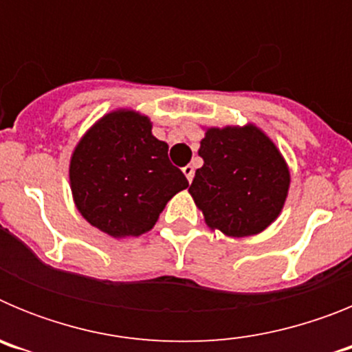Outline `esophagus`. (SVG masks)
I'll use <instances>...</instances> for the list:
<instances>
[{"mask_svg":"<svg viewBox=\"0 0 352 352\" xmlns=\"http://www.w3.org/2000/svg\"><path fill=\"white\" fill-rule=\"evenodd\" d=\"M183 174H185L186 179H188V182L192 183V179H194V167H192V166L183 167Z\"/></svg>","mask_w":352,"mask_h":352,"instance_id":"esophagus-1","label":"esophagus"}]
</instances>
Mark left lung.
I'll use <instances>...</instances> for the list:
<instances>
[{
	"label": "left lung",
	"mask_w": 352,
	"mask_h": 352,
	"mask_svg": "<svg viewBox=\"0 0 352 352\" xmlns=\"http://www.w3.org/2000/svg\"><path fill=\"white\" fill-rule=\"evenodd\" d=\"M190 195L211 229L226 236L259 234L284 208L291 174L272 139L256 125L208 129Z\"/></svg>",
	"instance_id": "obj_1"
}]
</instances>
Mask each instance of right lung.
<instances>
[{
    "label": "right lung",
    "mask_w": 352,
    "mask_h": 352,
    "mask_svg": "<svg viewBox=\"0 0 352 352\" xmlns=\"http://www.w3.org/2000/svg\"><path fill=\"white\" fill-rule=\"evenodd\" d=\"M167 149L148 116L130 109L105 114L72 153L68 173L79 213L113 238L153 229L173 195L188 186Z\"/></svg>",
    "instance_id": "right-lung-1"
}]
</instances>
